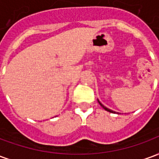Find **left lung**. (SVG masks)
Returning a JSON list of instances; mask_svg holds the SVG:
<instances>
[{"instance_id":"8db88e82","label":"left lung","mask_w":159,"mask_h":159,"mask_svg":"<svg viewBox=\"0 0 159 159\" xmlns=\"http://www.w3.org/2000/svg\"><path fill=\"white\" fill-rule=\"evenodd\" d=\"M98 102H99V103H100V106H101V107H103L104 109H105V110H106V111H109V112H111V113H115V111H113L110 110V109H108V108H107V107H104L103 105H102V104L100 103V101H99V100H98Z\"/></svg>"}]
</instances>
